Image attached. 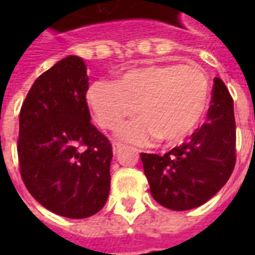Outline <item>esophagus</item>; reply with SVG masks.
Listing matches in <instances>:
<instances>
[{"mask_svg": "<svg viewBox=\"0 0 255 255\" xmlns=\"http://www.w3.org/2000/svg\"><path fill=\"white\" fill-rule=\"evenodd\" d=\"M112 149H113V153H115V154H119V153L122 151L123 144L117 143V142H113V143H112Z\"/></svg>", "mask_w": 255, "mask_h": 255, "instance_id": "esophagus-1", "label": "esophagus"}]
</instances>
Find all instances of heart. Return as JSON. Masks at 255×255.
I'll list each match as a JSON object with an SVG mask.
<instances>
[{
    "instance_id": "1",
    "label": "heart",
    "mask_w": 255,
    "mask_h": 255,
    "mask_svg": "<svg viewBox=\"0 0 255 255\" xmlns=\"http://www.w3.org/2000/svg\"><path fill=\"white\" fill-rule=\"evenodd\" d=\"M87 102L101 127L116 128L132 115L140 116L123 124L117 136L135 144L162 139L176 144L190 136L202 120L209 102L206 75L194 67L158 64L132 68L116 82H95Z\"/></svg>"
}]
</instances>
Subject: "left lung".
I'll return each instance as SVG.
<instances>
[{
	"label": "left lung",
	"mask_w": 255,
	"mask_h": 255,
	"mask_svg": "<svg viewBox=\"0 0 255 255\" xmlns=\"http://www.w3.org/2000/svg\"><path fill=\"white\" fill-rule=\"evenodd\" d=\"M190 142L164 155L142 153L151 197L171 210H190L214 197L235 166L234 101L224 82L214 78L208 120Z\"/></svg>",
	"instance_id": "obj_1"
}]
</instances>
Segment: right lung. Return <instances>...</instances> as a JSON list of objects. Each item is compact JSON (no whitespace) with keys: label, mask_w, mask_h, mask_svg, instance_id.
Returning a JSON list of instances; mask_svg holds the SVG:
<instances>
[{"label":"right lung","mask_w":255,"mask_h":255,"mask_svg":"<svg viewBox=\"0 0 255 255\" xmlns=\"http://www.w3.org/2000/svg\"><path fill=\"white\" fill-rule=\"evenodd\" d=\"M83 58L68 56L36 79L19 117L20 173L36 202L68 219L98 213L111 190L112 144L91 124Z\"/></svg>","instance_id":"add662e5"}]
</instances>
